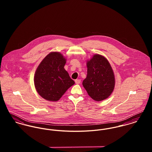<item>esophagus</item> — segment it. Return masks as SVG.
Returning a JSON list of instances; mask_svg holds the SVG:
<instances>
[{
    "label": "esophagus",
    "mask_w": 152,
    "mask_h": 152,
    "mask_svg": "<svg viewBox=\"0 0 152 152\" xmlns=\"http://www.w3.org/2000/svg\"><path fill=\"white\" fill-rule=\"evenodd\" d=\"M75 83H76L77 84H80V83H81V80H76L75 81Z\"/></svg>",
    "instance_id": "obj_1"
}]
</instances>
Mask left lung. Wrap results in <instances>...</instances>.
<instances>
[{"label":"left lung","mask_w":152,"mask_h":152,"mask_svg":"<svg viewBox=\"0 0 152 152\" xmlns=\"http://www.w3.org/2000/svg\"><path fill=\"white\" fill-rule=\"evenodd\" d=\"M87 78L83 85L88 94L96 101L108 98L113 92L115 80L113 69L107 59L95 54L87 63Z\"/></svg>","instance_id":"left-lung-1"}]
</instances>
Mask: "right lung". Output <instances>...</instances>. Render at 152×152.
<instances>
[{
    "label": "right lung",
    "mask_w": 152,
    "mask_h": 152,
    "mask_svg": "<svg viewBox=\"0 0 152 152\" xmlns=\"http://www.w3.org/2000/svg\"><path fill=\"white\" fill-rule=\"evenodd\" d=\"M66 59L58 52L48 54L38 66L34 78L38 94L50 101H57L75 82L64 69Z\"/></svg>",
    "instance_id": "add662e5"
}]
</instances>
